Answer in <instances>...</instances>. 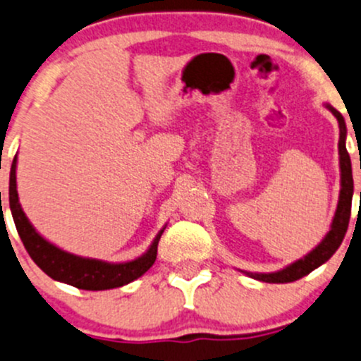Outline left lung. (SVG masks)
I'll list each match as a JSON object with an SVG mask.
<instances>
[{"label": "left lung", "instance_id": "obj_1", "mask_svg": "<svg viewBox=\"0 0 361 361\" xmlns=\"http://www.w3.org/2000/svg\"><path fill=\"white\" fill-rule=\"evenodd\" d=\"M331 112L339 121V155H341V195L339 204H337L336 216H334L332 228L327 233V237L322 240V244L317 249H313L306 257L295 261L294 264L287 267L286 270L276 271V273H249L252 279L261 280V282L268 283H287L294 282V280L302 279L329 261L332 254L339 249L341 242H343L344 235L348 231V225H350V216H351V199H353V173H351V159L346 150V123L344 117L341 116L339 111L331 107Z\"/></svg>", "mask_w": 361, "mask_h": 361}]
</instances>
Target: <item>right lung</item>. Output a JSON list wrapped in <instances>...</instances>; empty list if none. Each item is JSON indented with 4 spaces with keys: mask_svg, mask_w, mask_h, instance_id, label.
Returning a JSON list of instances; mask_svg holds the SVG:
<instances>
[{
    "mask_svg": "<svg viewBox=\"0 0 361 361\" xmlns=\"http://www.w3.org/2000/svg\"><path fill=\"white\" fill-rule=\"evenodd\" d=\"M15 168H17V157L13 159V164L10 169V209L13 216L15 226H17L20 240L24 242V247L32 257L34 263L41 268L48 276L59 282H66L69 286L78 287L85 290H105L114 289V287L126 286L138 276H142L154 264L157 257V245L161 240V233L152 242L150 249L138 259L130 261V263L111 264L97 259H85V257L74 256V254L63 252L62 249L55 247L50 242L44 240L29 219L25 218L20 204H18L17 195V176H15Z\"/></svg>",
    "mask_w": 361,
    "mask_h": 361,
    "instance_id": "obj_1",
    "label": "right lung"
}]
</instances>
